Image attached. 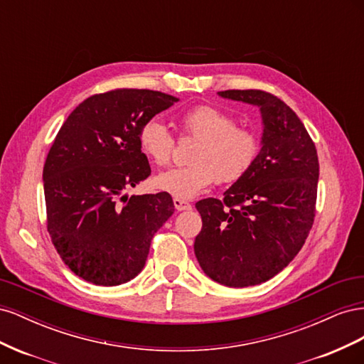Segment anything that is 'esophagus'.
<instances>
[{
  "label": "esophagus",
  "instance_id": "obj_1",
  "mask_svg": "<svg viewBox=\"0 0 364 364\" xmlns=\"http://www.w3.org/2000/svg\"><path fill=\"white\" fill-rule=\"evenodd\" d=\"M173 203L178 211H190L191 209V203H188L186 200H182V199H173Z\"/></svg>",
  "mask_w": 364,
  "mask_h": 364
}]
</instances>
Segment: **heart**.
<instances>
[{"label": "heart", "instance_id": "b5f03b06", "mask_svg": "<svg viewBox=\"0 0 364 364\" xmlns=\"http://www.w3.org/2000/svg\"><path fill=\"white\" fill-rule=\"evenodd\" d=\"M181 135L197 139L190 165L158 174L153 183L176 199H193L215 181H240L255 164L259 141L252 130L235 126V119L211 105H199L179 117ZM139 149L153 162L168 165L174 151V136L159 119L151 118L139 129Z\"/></svg>", "mask_w": 364, "mask_h": 364}]
</instances>
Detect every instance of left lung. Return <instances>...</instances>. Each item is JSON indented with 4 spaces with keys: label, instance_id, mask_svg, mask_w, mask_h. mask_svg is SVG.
I'll use <instances>...</instances> for the list:
<instances>
[{
    "label": "left lung",
    "instance_id": "left-lung-1",
    "mask_svg": "<svg viewBox=\"0 0 364 364\" xmlns=\"http://www.w3.org/2000/svg\"><path fill=\"white\" fill-rule=\"evenodd\" d=\"M220 97L259 107L261 150L252 168L223 200L196 203L202 230L194 253L202 270L226 287H249L278 274L299 253L316 215V146L290 106L259 90H228Z\"/></svg>",
    "mask_w": 364,
    "mask_h": 364
}]
</instances>
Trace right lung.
<instances>
[{
  "mask_svg": "<svg viewBox=\"0 0 364 364\" xmlns=\"http://www.w3.org/2000/svg\"><path fill=\"white\" fill-rule=\"evenodd\" d=\"M178 98L114 90L70 114L43 165L47 229L70 270L95 285L124 284L142 270L156 230L174 211L168 193L127 197L149 178L139 129Z\"/></svg>",
  "mask_w": 364,
  "mask_h": 364,
  "instance_id": "add662e5",
  "label": "right lung"
}]
</instances>
